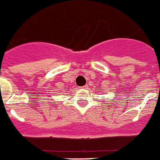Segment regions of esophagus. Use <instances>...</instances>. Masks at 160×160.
Wrapping results in <instances>:
<instances>
[{
  "label": "esophagus",
  "mask_w": 160,
  "mask_h": 160,
  "mask_svg": "<svg viewBox=\"0 0 160 160\" xmlns=\"http://www.w3.org/2000/svg\"><path fill=\"white\" fill-rule=\"evenodd\" d=\"M80 88H82V89H87V88H88V86H83Z\"/></svg>",
  "instance_id": "1"
}]
</instances>
